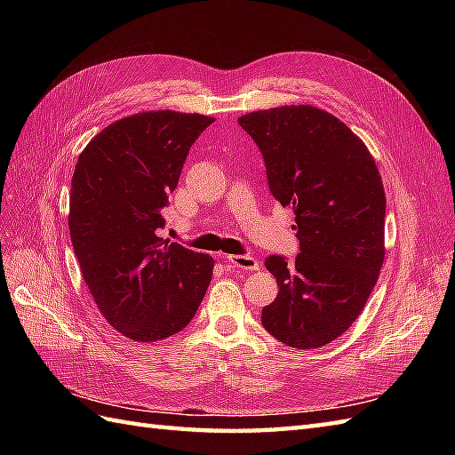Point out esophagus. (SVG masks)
<instances>
[{"mask_svg":"<svg viewBox=\"0 0 455 455\" xmlns=\"http://www.w3.org/2000/svg\"><path fill=\"white\" fill-rule=\"evenodd\" d=\"M226 259L229 261V264H231L233 267L243 269V271H258V269H259L258 259L252 258V256H249V254H231V256H228Z\"/></svg>","mask_w":455,"mask_h":455,"instance_id":"esophagus-1","label":"esophagus"}]
</instances>
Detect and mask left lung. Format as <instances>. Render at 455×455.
Masks as SVG:
<instances>
[{
	"label": "left lung",
	"mask_w": 455,
	"mask_h": 455,
	"mask_svg": "<svg viewBox=\"0 0 455 455\" xmlns=\"http://www.w3.org/2000/svg\"><path fill=\"white\" fill-rule=\"evenodd\" d=\"M261 151L271 196L296 214L299 254H271L279 294L261 309L267 332L296 349L334 341L361 315L383 264L385 194L368 148L313 106L241 116Z\"/></svg>",
	"instance_id": "obj_1"
}]
</instances>
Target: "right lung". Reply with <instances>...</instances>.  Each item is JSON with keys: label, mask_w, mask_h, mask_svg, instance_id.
Returning a JSON list of instances; mask_svg holds the SVG:
<instances>
[{"label": "right lung", "mask_w": 455, "mask_h": 455, "mask_svg": "<svg viewBox=\"0 0 455 455\" xmlns=\"http://www.w3.org/2000/svg\"><path fill=\"white\" fill-rule=\"evenodd\" d=\"M214 123L171 109L119 119L77 157L70 237L96 307L123 336L159 341L194 319L212 256L159 237L189 148Z\"/></svg>", "instance_id": "add662e5"}]
</instances>
